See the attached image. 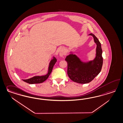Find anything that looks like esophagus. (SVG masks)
I'll list each match as a JSON object with an SVG mask.
<instances>
[{
    "label": "esophagus",
    "instance_id": "1",
    "mask_svg": "<svg viewBox=\"0 0 123 123\" xmlns=\"http://www.w3.org/2000/svg\"><path fill=\"white\" fill-rule=\"evenodd\" d=\"M65 52V51L64 49V48H62L60 50L59 54V55L61 56H62L64 55Z\"/></svg>",
    "mask_w": 123,
    "mask_h": 123
}]
</instances>
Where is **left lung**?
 Listing matches in <instances>:
<instances>
[{
    "label": "left lung",
    "instance_id": "1",
    "mask_svg": "<svg viewBox=\"0 0 123 123\" xmlns=\"http://www.w3.org/2000/svg\"><path fill=\"white\" fill-rule=\"evenodd\" d=\"M89 35L93 37L94 42L96 44V54L94 59L88 62H83L71 52L65 59L68 63V76L72 81L78 83L90 82L99 74L103 65L101 44L95 35L92 33Z\"/></svg>",
    "mask_w": 123,
    "mask_h": 123
}]
</instances>
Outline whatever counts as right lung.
Returning a JSON list of instances; mask_svg holds the SVG:
<instances>
[{"mask_svg":"<svg viewBox=\"0 0 123 123\" xmlns=\"http://www.w3.org/2000/svg\"><path fill=\"white\" fill-rule=\"evenodd\" d=\"M56 61H57V60L56 59V58L54 56L53 57V59L49 63L48 73L46 75H42V76H35L28 79L23 80L24 82H26L30 84L43 83L48 79V77L51 73L53 68L55 62H56Z\"/></svg>","mask_w":123,"mask_h":123,"instance_id":"1","label":"right lung"}]
</instances>
